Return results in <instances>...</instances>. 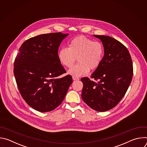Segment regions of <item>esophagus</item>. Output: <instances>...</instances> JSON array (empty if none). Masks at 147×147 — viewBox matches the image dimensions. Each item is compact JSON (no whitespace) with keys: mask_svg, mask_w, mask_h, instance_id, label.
Here are the masks:
<instances>
[{"mask_svg":"<svg viewBox=\"0 0 147 147\" xmlns=\"http://www.w3.org/2000/svg\"><path fill=\"white\" fill-rule=\"evenodd\" d=\"M72 78H73V80H74V81H75V80H78L80 79L79 78H77V77H74V76H73Z\"/></svg>","mask_w":147,"mask_h":147,"instance_id":"obj_1","label":"esophagus"}]
</instances>
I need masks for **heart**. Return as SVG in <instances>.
Returning <instances> with one entry per match:
<instances>
[{
  "instance_id": "1",
  "label": "heart",
  "mask_w": 147,
  "mask_h": 147,
  "mask_svg": "<svg viewBox=\"0 0 147 147\" xmlns=\"http://www.w3.org/2000/svg\"><path fill=\"white\" fill-rule=\"evenodd\" d=\"M104 55L103 45L84 36H78L69 44V48H62L58 52V59L62 66L71 67L77 60V65L69 70L74 77L88 74L90 70H95L101 64Z\"/></svg>"
}]
</instances>
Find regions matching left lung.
<instances>
[{
  "label": "left lung",
  "mask_w": 147,
  "mask_h": 147,
  "mask_svg": "<svg viewBox=\"0 0 147 147\" xmlns=\"http://www.w3.org/2000/svg\"><path fill=\"white\" fill-rule=\"evenodd\" d=\"M104 48L101 64L83 83L81 97L88 106L98 112H105L116 107L126 93L133 75L130 53L117 40L105 35H94Z\"/></svg>",
  "instance_id": "left-lung-1"
}]
</instances>
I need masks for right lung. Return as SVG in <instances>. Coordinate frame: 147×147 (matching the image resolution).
Returning <instances> with one entry per match:
<instances>
[{
	"label": "right lung",
	"mask_w": 147,
	"mask_h": 147,
	"mask_svg": "<svg viewBox=\"0 0 147 147\" xmlns=\"http://www.w3.org/2000/svg\"><path fill=\"white\" fill-rule=\"evenodd\" d=\"M69 34L54 32L26 40L14 62V74L20 93L30 107L50 112L63 100L73 82L58 59V49Z\"/></svg>",
	"instance_id": "right-lung-1"
}]
</instances>
